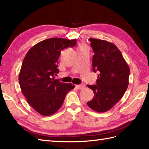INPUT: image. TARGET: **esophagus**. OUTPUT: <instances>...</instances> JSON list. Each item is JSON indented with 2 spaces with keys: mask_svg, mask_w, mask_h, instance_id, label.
I'll return each instance as SVG.
<instances>
[{
  "mask_svg": "<svg viewBox=\"0 0 149 149\" xmlns=\"http://www.w3.org/2000/svg\"><path fill=\"white\" fill-rule=\"evenodd\" d=\"M84 87H85V86L84 84H77V85H76V88H78V89H79V90L84 89Z\"/></svg>",
  "mask_w": 149,
  "mask_h": 149,
  "instance_id": "34e87169",
  "label": "esophagus"
}]
</instances>
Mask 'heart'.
I'll use <instances>...</instances> for the list:
<instances>
[{"mask_svg": "<svg viewBox=\"0 0 149 149\" xmlns=\"http://www.w3.org/2000/svg\"><path fill=\"white\" fill-rule=\"evenodd\" d=\"M84 47V46H81L80 48H82V47Z\"/></svg>", "mask_w": 149, "mask_h": 149, "instance_id": "1", "label": "heart"}]
</instances>
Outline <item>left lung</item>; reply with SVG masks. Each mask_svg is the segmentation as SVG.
<instances>
[{"instance_id":"left-lung-1","label":"left lung","mask_w":149,"mask_h":149,"mask_svg":"<svg viewBox=\"0 0 149 149\" xmlns=\"http://www.w3.org/2000/svg\"><path fill=\"white\" fill-rule=\"evenodd\" d=\"M95 54L92 66L99 72L96 85H87L93 90L92 100L87 102L91 109L104 113L111 109L124 95L129 85L130 70L121 52L113 43L90 38Z\"/></svg>"}]
</instances>
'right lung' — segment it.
I'll return each instance as SVG.
<instances>
[{
	"label": "right lung",
	"instance_id": "1",
	"mask_svg": "<svg viewBox=\"0 0 149 149\" xmlns=\"http://www.w3.org/2000/svg\"><path fill=\"white\" fill-rule=\"evenodd\" d=\"M76 42L75 39H47L31 47L25 56L19 73V84L28 104L40 115L47 116L56 113L66 93L75 87L55 79V75L59 73L61 51L75 46Z\"/></svg>",
	"mask_w": 149,
	"mask_h": 149
}]
</instances>
